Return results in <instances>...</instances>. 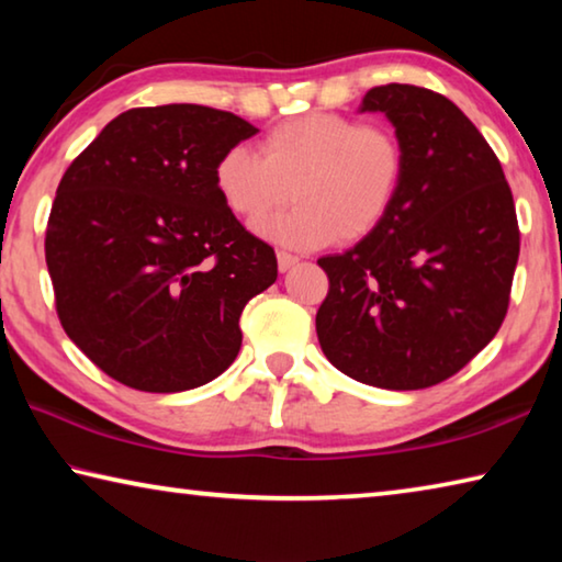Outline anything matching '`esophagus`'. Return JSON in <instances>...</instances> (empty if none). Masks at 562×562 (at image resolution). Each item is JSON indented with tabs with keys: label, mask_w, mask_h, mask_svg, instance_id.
Segmentation results:
<instances>
[{
	"label": "esophagus",
	"mask_w": 562,
	"mask_h": 562,
	"mask_svg": "<svg viewBox=\"0 0 562 562\" xmlns=\"http://www.w3.org/2000/svg\"><path fill=\"white\" fill-rule=\"evenodd\" d=\"M300 260L294 258V255H290V252H284V250H280L278 252V268H280V272H288L290 268H294V265H297Z\"/></svg>",
	"instance_id": "obj_1"
}]
</instances>
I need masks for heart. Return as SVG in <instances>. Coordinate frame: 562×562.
Wrapping results in <instances>:
<instances>
[{
	"label": "heart",
	"mask_w": 562,
	"mask_h": 562,
	"mask_svg": "<svg viewBox=\"0 0 562 562\" xmlns=\"http://www.w3.org/2000/svg\"><path fill=\"white\" fill-rule=\"evenodd\" d=\"M404 173L406 150L392 128L317 111L270 128L260 156L227 148L213 180L227 211L247 223L280 211L292 188V211L258 231L292 247H319L372 235L396 205Z\"/></svg>",
	"instance_id": "1"
}]
</instances>
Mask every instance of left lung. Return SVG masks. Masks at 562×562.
<instances>
[{
	"label": "left lung",
	"instance_id": "obj_1",
	"mask_svg": "<svg viewBox=\"0 0 562 562\" xmlns=\"http://www.w3.org/2000/svg\"><path fill=\"white\" fill-rule=\"evenodd\" d=\"M406 150L396 205L351 250L327 255L317 310L325 357L361 384L412 392L441 384L496 337L520 252L501 160L441 93L412 83L367 91Z\"/></svg>",
	"mask_w": 562,
	"mask_h": 562
}]
</instances>
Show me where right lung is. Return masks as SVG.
I'll use <instances>...</instances> for the list:
<instances>
[{
  "label": "right lung",
  "instance_id": "obj_1",
  "mask_svg": "<svg viewBox=\"0 0 562 562\" xmlns=\"http://www.w3.org/2000/svg\"><path fill=\"white\" fill-rule=\"evenodd\" d=\"M255 133L195 103L131 109L66 168L46 268L64 331L103 374L170 394L235 361L245 304L278 280V258L227 211L213 170Z\"/></svg>",
  "mask_w": 562,
  "mask_h": 562
}]
</instances>
